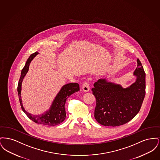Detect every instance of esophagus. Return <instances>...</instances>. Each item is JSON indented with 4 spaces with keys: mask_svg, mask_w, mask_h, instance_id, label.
<instances>
[{
    "mask_svg": "<svg viewBox=\"0 0 160 160\" xmlns=\"http://www.w3.org/2000/svg\"><path fill=\"white\" fill-rule=\"evenodd\" d=\"M82 89L83 90L84 92L89 91L90 88H89V84L88 82L86 81L84 82L82 84Z\"/></svg>",
    "mask_w": 160,
    "mask_h": 160,
    "instance_id": "34e87169",
    "label": "esophagus"
}]
</instances>
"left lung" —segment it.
<instances>
[{"mask_svg": "<svg viewBox=\"0 0 160 160\" xmlns=\"http://www.w3.org/2000/svg\"><path fill=\"white\" fill-rule=\"evenodd\" d=\"M137 67L134 72L136 82L127 88L119 84L99 79L92 89L96 98L94 116L101 125L118 127L132 119L139 112L145 96V71L137 59Z\"/></svg>", "mask_w": 160, "mask_h": 160, "instance_id": "1", "label": "left lung"}]
</instances>
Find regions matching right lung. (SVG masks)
I'll use <instances>...</instances> for the list:
<instances>
[{
	"mask_svg": "<svg viewBox=\"0 0 160 160\" xmlns=\"http://www.w3.org/2000/svg\"><path fill=\"white\" fill-rule=\"evenodd\" d=\"M38 54V52H37L31 54L26 62L25 66L24 67L22 71L21 76L20 78L17 87L19 101L22 109L23 110L24 113L26 114L27 116L32 121L38 124H41L44 125L55 126L61 123L65 119L66 112L65 106L67 99L71 95L80 91V87L79 84L77 83H70L65 84L62 87L60 91L58 93L55 98L53 99L50 108L46 113L38 116H33L28 113L24 110L22 104V100L21 97L22 84L24 77L26 75L29 70V67L31 61Z\"/></svg>",
	"mask_w": 160,
	"mask_h": 160,
	"instance_id": "add662e5",
	"label": "right lung"
}]
</instances>
